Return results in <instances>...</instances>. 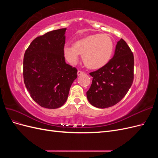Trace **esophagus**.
I'll return each instance as SVG.
<instances>
[{"instance_id":"1","label":"esophagus","mask_w":158,"mask_h":158,"mask_svg":"<svg viewBox=\"0 0 158 158\" xmlns=\"http://www.w3.org/2000/svg\"><path fill=\"white\" fill-rule=\"evenodd\" d=\"M77 74H78V76H80V75H82V74H84V73L83 71L78 70V73H77Z\"/></svg>"}]
</instances>
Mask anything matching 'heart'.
<instances>
[{
	"label": "heart",
	"instance_id": "heart-1",
	"mask_svg": "<svg viewBox=\"0 0 158 158\" xmlns=\"http://www.w3.org/2000/svg\"><path fill=\"white\" fill-rule=\"evenodd\" d=\"M113 41L107 34H94L76 41L74 47L65 46L64 54L70 63H76L79 55L88 68L98 69L106 65L113 51Z\"/></svg>",
	"mask_w": 158,
	"mask_h": 158
}]
</instances>
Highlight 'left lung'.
Here are the masks:
<instances>
[{
    "label": "left lung",
    "instance_id": "8db88e82",
    "mask_svg": "<svg viewBox=\"0 0 158 158\" xmlns=\"http://www.w3.org/2000/svg\"><path fill=\"white\" fill-rule=\"evenodd\" d=\"M134 55L125 40L117 42L113 58L90 73L93 80L86 92L89 102L98 108L114 106L125 96L134 80Z\"/></svg>",
    "mask_w": 158,
    "mask_h": 158
}]
</instances>
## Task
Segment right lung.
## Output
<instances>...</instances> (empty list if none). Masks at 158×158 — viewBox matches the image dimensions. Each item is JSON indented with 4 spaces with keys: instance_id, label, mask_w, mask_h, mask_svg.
Here are the masks:
<instances>
[{
    "instance_id": "add662e5",
    "label": "right lung",
    "mask_w": 158,
    "mask_h": 158,
    "mask_svg": "<svg viewBox=\"0 0 158 158\" xmlns=\"http://www.w3.org/2000/svg\"><path fill=\"white\" fill-rule=\"evenodd\" d=\"M66 28L37 37L26 49L23 61V82L30 96L40 106H63L77 78V69L64 60Z\"/></svg>"
}]
</instances>
